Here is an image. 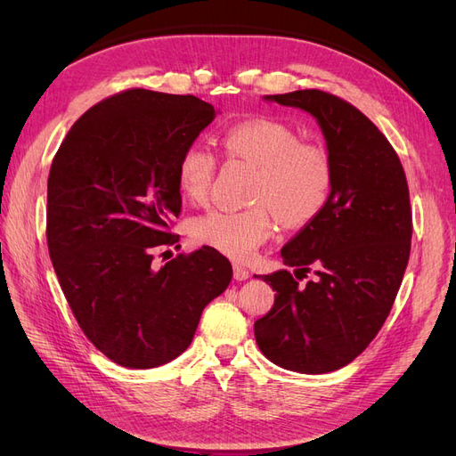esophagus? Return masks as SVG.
Wrapping results in <instances>:
<instances>
[{"label": "esophagus", "mask_w": 456, "mask_h": 456, "mask_svg": "<svg viewBox=\"0 0 456 456\" xmlns=\"http://www.w3.org/2000/svg\"><path fill=\"white\" fill-rule=\"evenodd\" d=\"M247 278H249V270H247L245 266H241V265H233V280L236 281H245Z\"/></svg>", "instance_id": "1"}]
</instances>
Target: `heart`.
I'll return each instance as SVG.
<instances>
[{"instance_id": "b5f03b06", "label": "heart", "mask_w": 456, "mask_h": 456, "mask_svg": "<svg viewBox=\"0 0 456 456\" xmlns=\"http://www.w3.org/2000/svg\"><path fill=\"white\" fill-rule=\"evenodd\" d=\"M224 156L256 171L247 209H211L191 220L200 245L233 260H247L273 232V214L289 228L310 224L323 213L335 184L333 161L325 146L300 141L295 127L278 119H251L223 133ZM216 158L203 144H190L176 161L181 194L201 203L209 196Z\"/></svg>"}]
</instances>
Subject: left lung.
Returning a JSON list of instances; mask_svg holds the SVG:
<instances>
[{
    "label": "left lung",
    "instance_id": "left-lung-1",
    "mask_svg": "<svg viewBox=\"0 0 456 456\" xmlns=\"http://www.w3.org/2000/svg\"><path fill=\"white\" fill-rule=\"evenodd\" d=\"M266 101L317 119L335 184L323 213L281 249L283 265L295 275H260L275 300L255 322V338L272 363L322 375L354 362L392 310L411 253L409 186L388 139L340 96L305 89L268 94ZM310 271L312 281H296Z\"/></svg>",
    "mask_w": 456,
    "mask_h": 456
}]
</instances>
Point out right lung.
<instances>
[{
	"mask_svg": "<svg viewBox=\"0 0 456 456\" xmlns=\"http://www.w3.org/2000/svg\"><path fill=\"white\" fill-rule=\"evenodd\" d=\"M213 119L215 108L194 94L127 89L89 108L51 163L54 273L81 330L121 367L181 355L232 280L228 258L205 245L161 268L151 262L181 247L171 232L183 207L176 161Z\"/></svg>",
	"mask_w": 456,
	"mask_h": 456,
	"instance_id": "right-lung-1",
	"label": "right lung"
}]
</instances>
